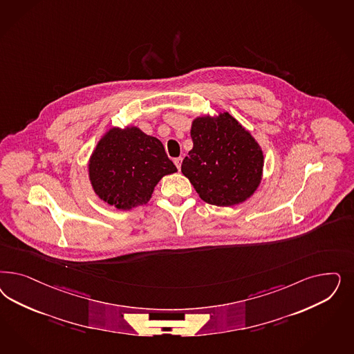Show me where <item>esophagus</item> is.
<instances>
[{
    "label": "esophagus",
    "mask_w": 354,
    "mask_h": 354,
    "mask_svg": "<svg viewBox=\"0 0 354 354\" xmlns=\"http://www.w3.org/2000/svg\"><path fill=\"white\" fill-rule=\"evenodd\" d=\"M174 164H176L177 169H178V171H181V164H183V158H177V159H174Z\"/></svg>",
    "instance_id": "34e87169"
}]
</instances>
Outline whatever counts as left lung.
<instances>
[{"instance_id": "8db88e82", "label": "left lung", "mask_w": 354, "mask_h": 354, "mask_svg": "<svg viewBox=\"0 0 354 354\" xmlns=\"http://www.w3.org/2000/svg\"><path fill=\"white\" fill-rule=\"evenodd\" d=\"M190 136L193 149L181 171L207 203L240 205L262 183L264 156L259 143L228 112L195 117Z\"/></svg>"}]
</instances>
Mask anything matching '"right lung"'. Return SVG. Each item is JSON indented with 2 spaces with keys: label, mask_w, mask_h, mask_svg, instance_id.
Returning a JSON list of instances; mask_svg holds the SVG:
<instances>
[{
  "label": "right lung",
  "mask_w": 354,
  "mask_h": 354,
  "mask_svg": "<svg viewBox=\"0 0 354 354\" xmlns=\"http://www.w3.org/2000/svg\"><path fill=\"white\" fill-rule=\"evenodd\" d=\"M176 171L162 143L138 126L106 130L88 160L95 194L122 211L149 203L160 180Z\"/></svg>",
  "instance_id": "obj_1"
}]
</instances>
